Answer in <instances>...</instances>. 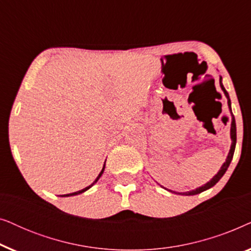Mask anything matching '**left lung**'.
I'll return each instance as SVG.
<instances>
[{
    "mask_svg": "<svg viewBox=\"0 0 251 251\" xmlns=\"http://www.w3.org/2000/svg\"><path fill=\"white\" fill-rule=\"evenodd\" d=\"M219 83H221V87L223 89V91H224V94L226 96V98H227V104H228V107L231 109V100H229V96L227 94V91L225 90V88L223 87L222 84V77H221V81H219ZM231 113H232V109H231ZM231 138H232V146H231V150H229V153L227 155V159L223 164L221 170L218 171V174L216 175V176L212 178L210 181H208L207 184H204L203 186L197 188V190H193V191H190V192H185V193H178V194H181V195H195V194H199L201 193V192H203L205 190H208V188H210L216 185V183H218V180L221 179V178L224 176V174L226 173V170H227V168L229 166V163H231V161L233 159V154H234V150H235V144H236V126H235V119H234V115H232V125H231ZM173 192V191H170ZM175 193V192H174Z\"/></svg>",
    "mask_w": 251,
    "mask_h": 251,
    "instance_id": "8db88e82",
    "label": "left lung"
}]
</instances>
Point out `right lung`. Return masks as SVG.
Segmentation results:
<instances>
[{"label": "right lung", "instance_id": "add662e5", "mask_svg": "<svg viewBox=\"0 0 251 251\" xmlns=\"http://www.w3.org/2000/svg\"><path fill=\"white\" fill-rule=\"evenodd\" d=\"M104 169H105V164H104V167H102V169H101V171H100V174L98 175V177L96 178V180L94 181V183H92L90 186H88V187H85V188H83V190H81V191H77V192H74V193H70V194H64V195H61V197H72V195H77V194H80V193H83V192H85L87 190H89V188H90L92 185H94L96 181H97L99 178H100V176L102 175V173H104Z\"/></svg>", "mask_w": 251, "mask_h": 251}]
</instances>
